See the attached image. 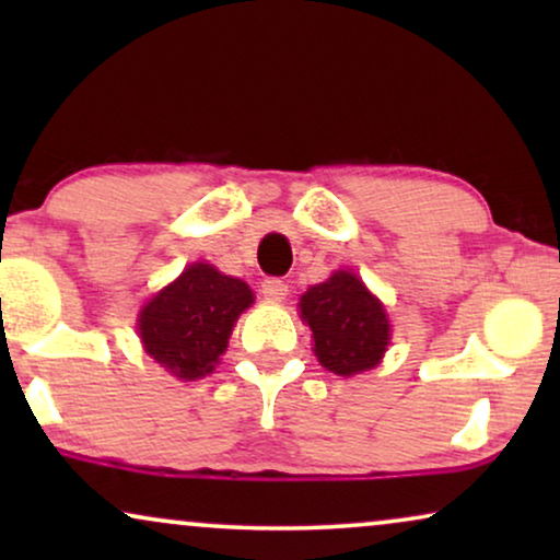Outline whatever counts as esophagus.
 <instances>
[{"label": "esophagus", "mask_w": 560, "mask_h": 560, "mask_svg": "<svg viewBox=\"0 0 560 560\" xmlns=\"http://www.w3.org/2000/svg\"><path fill=\"white\" fill-rule=\"evenodd\" d=\"M259 293H262L267 301L280 303V301H285V295H288V282L280 278H267V280H262V285H259Z\"/></svg>", "instance_id": "esophagus-1"}]
</instances>
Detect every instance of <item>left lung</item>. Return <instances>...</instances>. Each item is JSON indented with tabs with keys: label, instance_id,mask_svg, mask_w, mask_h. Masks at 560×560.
<instances>
[{
	"label": "left lung",
	"instance_id": "8db88e82",
	"mask_svg": "<svg viewBox=\"0 0 560 560\" xmlns=\"http://www.w3.org/2000/svg\"><path fill=\"white\" fill-rule=\"evenodd\" d=\"M301 316L313 331L318 362L341 377L380 364L389 343L385 308L351 272H334L301 298Z\"/></svg>",
	"mask_w": 560,
	"mask_h": 560
}]
</instances>
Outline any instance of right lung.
<instances>
[{
    "label": "right lung",
    "instance_id": "obj_1",
    "mask_svg": "<svg viewBox=\"0 0 560 560\" xmlns=\"http://www.w3.org/2000/svg\"><path fill=\"white\" fill-rule=\"evenodd\" d=\"M252 301L247 282L221 275L211 265H190L142 308L144 351L175 377H203L219 364L234 320Z\"/></svg>",
    "mask_w": 560,
    "mask_h": 560
}]
</instances>
